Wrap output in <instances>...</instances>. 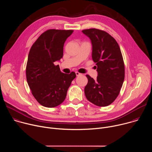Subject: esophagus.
Listing matches in <instances>:
<instances>
[{
	"mask_svg": "<svg viewBox=\"0 0 152 152\" xmlns=\"http://www.w3.org/2000/svg\"><path fill=\"white\" fill-rule=\"evenodd\" d=\"M81 75H82L81 73H79V72H76V76H79Z\"/></svg>",
	"mask_w": 152,
	"mask_h": 152,
	"instance_id": "obj_1",
	"label": "esophagus"
}]
</instances>
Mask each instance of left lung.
Segmentation results:
<instances>
[{"label": "left lung", "instance_id": "1", "mask_svg": "<svg viewBox=\"0 0 152 152\" xmlns=\"http://www.w3.org/2000/svg\"><path fill=\"white\" fill-rule=\"evenodd\" d=\"M92 43V58L96 63L98 76L94 80L86 75L85 94L98 106L111 104L118 96L124 79V64L116 40L106 32L98 29H84Z\"/></svg>", "mask_w": 152, "mask_h": 152}]
</instances>
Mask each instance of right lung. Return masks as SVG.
Here are the masks:
<instances>
[{
  "label": "right lung",
  "mask_w": 152,
  "mask_h": 152,
  "mask_svg": "<svg viewBox=\"0 0 152 152\" xmlns=\"http://www.w3.org/2000/svg\"><path fill=\"white\" fill-rule=\"evenodd\" d=\"M73 30L49 29L43 32L32 46L28 58L26 75L31 93L42 106L54 107L61 104L76 77L61 72L54 64L63 56L65 41Z\"/></svg>",
  "instance_id": "right-lung-1"
}]
</instances>
